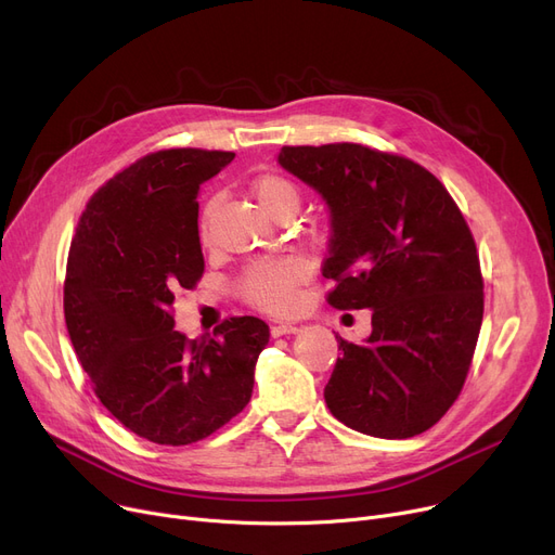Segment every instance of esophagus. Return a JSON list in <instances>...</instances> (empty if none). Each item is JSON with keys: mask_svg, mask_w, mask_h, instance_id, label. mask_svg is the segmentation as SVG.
Returning <instances> with one entry per match:
<instances>
[{"mask_svg": "<svg viewBox=\"0 0 555 555\" xmlns=\"http://www.w3.org/2000/svg\"><path fill=\"white\" fill-rule=\"evenodd\" d=\"M299 333L297 324H276L272 326V337H283V335H295Z\"/></svg>", "mask_w": 555, "mask_h": 555, "instance_id": "esophagus-1", "label": "esophagus"}]
</instances>
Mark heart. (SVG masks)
I'll return each instance as SVG.
<instances>
[{"mask_svg":"<svg viewBox=\"0 0 555 555\" xmlns=\"http://www.w3.org/2000/svg\"><path fill=\"white\" fill-rule=\"evenodd\" d=\"M254 195L260 202V207L266 209L270 216H276L283 209H299V189L281 178V175H262L254 182ZM216 202H207V207L202 209L199 218V236L202 241L209 238V220L214 214ZM308 276L306 262L293 256H274V258H260L254 260L251 266L245 268L238 289L256 308L262 310H285L293 306L295 299V287L304 283Z\"/></svg>","mask_w":555,"mask_h":555,"instance_id":"1","label":"heart"}]
</instances>
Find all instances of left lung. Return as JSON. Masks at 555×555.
<instances>
[{
  "instance_id": "obj_1",
  "label": "left lung",
  "mask_w": 555,
  "mask_h": 555,
  "mask_svg": "<svg viewBox=\"0 0 555 555\" xmlns=\"http://www.w3.org/2000/svg\"><path fill=\"white\" fill-rule=\"evenodd\" d=\"M279 164L331 211L328 304L373 310L362 344L337 337L324 398L346 427L410 439L439 423L468 375L483 317L475 238L446 186L360 143L283 145Z\"/></svg>"
}]
</instances>
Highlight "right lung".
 Wrapping results in <instances>:
<instances>
[{"instance_id": "obj_1", "label": "right lung", "mask_w": 555, "mask_h": 555, "mask_svg": "<svg viewBox=\"0 0 555 555\" xmlns=\"http://www.w3.org/2000/svg\"><path fill=\"white\" fill-rule=\"evenodd\" d=\"M233 153L172 149L116 172L72 241L65 322L105 410L141 439L189 446L245 410L270 328L231 317L214 337L175 331V293L204 272L197 191Z\"/></svg>"}]
</instances>
